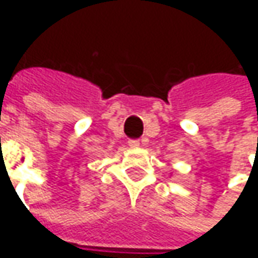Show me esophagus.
<instances>
[{"label": "esophagus", "instance_id": "esophagus-1", "mask_svg": "<svg viewBox=\"0 0 258 258\" xmlns=\"http://www.w3.org/2000/svg\"><path fill=\"white\" fill-rule=\"evenodd\" d=\"M127 145H129V146H131V148H139V146H141V142H139V141H138V139H131V141H129V142H127Z\"/></svg>", "mask_w": 258, "mask_h": 258}]
</instances>
